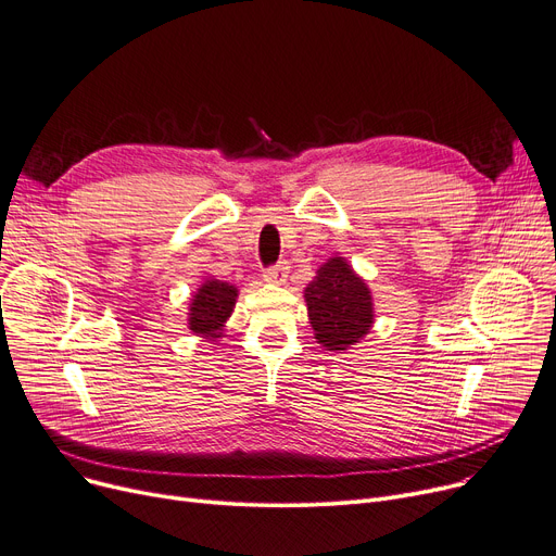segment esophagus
Masks as SVG:
<instances>
[{"mask_svg": "<svg viewBox=\"0 0 556 556\" xmlns=\"http://www.w3.org/2000/svg\"><path fill=\"white\" fill-rule=\"evenodd\" d=\"M286 279H288V264L286 262H279L277 266H270L264 273V281H268V283H283Z\"/></svg>", "mask_w": 556, "mask_h": 556, "instance_id": "1", "label": "esophagus"}]
</instances>
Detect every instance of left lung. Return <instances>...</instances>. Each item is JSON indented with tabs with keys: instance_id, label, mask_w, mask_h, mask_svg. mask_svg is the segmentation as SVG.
<instances>
[{
	"instance_id": "obj_1",
	"label": "left lung",
	"mask_w": 556,
	"mask_h": 556,
	"mask_svg": "<svg viewBox=\"0 0 556 556\" xmlns=\"http://www.w3.org/2000/svg\"><path fill=\"white\" fill-rule=\"evenodd\" d=\"M315 340L326 351H346L374 326V298L344 256H330L304 290Z\"/></svg>"
}]
</instances>
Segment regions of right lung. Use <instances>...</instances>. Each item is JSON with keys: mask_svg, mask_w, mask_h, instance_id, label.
<instances>
[{"mask_svg": "<svg viewBox=\"0 0 556 556\" xmlns=\"http://www.w3.org/2000/svg\"><path fill=\"white\" fill-rule=\"evenodd\" d=\"M239 298V290L228 281L205 279L201 288L192 294L188 326L194 336L216 342V338H224V326L235 311Z\"/></svg>", "mask_w": 556, "mask_h": 556, "instance_id": "obj_1", "label": "right lung"}]
</instances>
